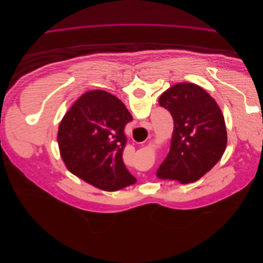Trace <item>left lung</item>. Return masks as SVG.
Listing matches in <instances>:
<instances>
[{
	"label": "left lung",
	"mask_w": 263,
	"mask_h": 263,
	"mask_svg": "<svg viewBox=\"0 0 263 263\" xmlns=\"http://www.w3.org/2000/svg\"><path fill=\"white\" fill-rule=\"evenodd\" d=\"M173 117L168 156L159 166L160 179L183 184L202 178L218 162L227 145L225 119L217 103L201 86L178 83L159 98Z\"/></svg>",
	"instance_id": "obj_1"
}]
</instances>
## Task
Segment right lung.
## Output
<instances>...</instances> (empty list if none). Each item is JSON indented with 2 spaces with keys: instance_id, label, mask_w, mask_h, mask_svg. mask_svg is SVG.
I'll return each instance as SVG.
<instances>
[{
  "instance_id": "obj_1",
  "label": "right lung",
  "mask_w": 263,
  "mask_h": 263,
  "mask_svg": "<svg viewBox=\"0 0 263 263\" xmlns=\"http://www.w3.org/2000/svg\"><path fill=\"white\" fill-rule=\"evenodd\" d=\"M132 121L128 109L113 94L102 90L84 93L59 125L60 155L68 170L105 191L134 184L136 179L123 161L125 126Z\"/></svg>"
}]
</instances>
